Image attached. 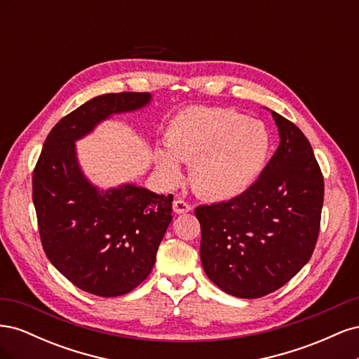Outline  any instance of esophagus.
Returning <instances> with one entry per match:
<instances>
[{"instance_id":"obj_1","label":"esophagus","mask_w":359,"mask_h":359,"mask_svg":"<svg viewBox=\"0 0 359 359\" xmlns=\"http://www.w3.org/2000/svg\"><path fill=\"white\" fill-rule=\"evenodd\" d=\"M173 211H175L177 214H186L189 211H191V206L182 199H177L175 202H173Z\"/></svg>"}]
</instances>
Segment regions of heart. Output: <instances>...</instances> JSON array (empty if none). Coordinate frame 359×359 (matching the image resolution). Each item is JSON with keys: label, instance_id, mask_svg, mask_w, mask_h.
Masks as SVG:
<instances>
[{"label": "heart", "instance_id": "heart-1", "mask_svg": "<svg viewBox=\"0 0 359 359\" xmlns=\"http://www.w3.org/2000/svg\"><path fill=\"white\" fill-rule=\"evenodd\" d=\"M166 151H157L160 173L181 177L178 161L191 163V187L202 198L227 201L253 186L269 153V136L257 121L222 107L196 106L173 116L166 128Z\"/></svg>", "mask_w": 359, "mask_h": 359}]
</instances>
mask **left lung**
<instances>
[{
    "label": "left lung",
    "mask_w": 359,
    "mask_h": 359,
    "mask_svg": "<svg viewBox=\"0 0 359 359\" xmlns=\"http://www.w3.org/2000/svg\"><path fill=\"white\" fill-rule=\"evenodd\" d=\"M280 145L256 182L227 202L201 205L205 274L229 295L260 298L306 265L320 229L323 175L309 139L273 112Z\"/></svg>",
    "instance_id": "left-lung-1"
}]
</instances>
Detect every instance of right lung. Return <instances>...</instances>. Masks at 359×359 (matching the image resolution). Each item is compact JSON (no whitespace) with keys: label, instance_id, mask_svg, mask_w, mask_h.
Listing matches in <instances>:
<instances>
[{"label":"right lung","instance_id":"right-lung-1","mask_svg":"<svg viewBox=\"0 0 359 359\" xmlns=\"http://www.w3.org/2000/svg\"><path fill=\"white\" fill-rule=\"evenodd\" d=\"M149 100V93H114L83 103L50 130L32 173L43 250L64 277L97 297L126 295L149 276L173 196L135 184L99 190L82 173L74 142Z\"/></svg>","mask_w":359,"mask_h":359}]
</instances>
